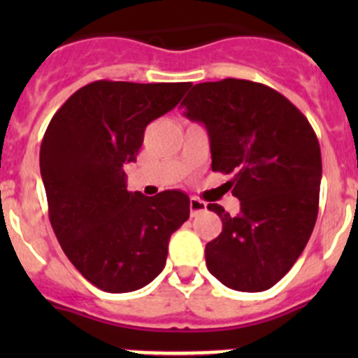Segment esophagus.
Instances as JSON below:
<instances>
[{"label":"esophagus","instance_id":"1","mask_svg":"<svg viewBox=\"0 0 358 358\" xmlns=\"http://www.w3.org/2000/svg\"><path fill=\"white\" fill-rule=\"evenodd\" d=\"M202 211H206V202L199 201V199H189V215L197 217Z\"/></svg>","mask_w":358,"mask_h":358}]
</instances>
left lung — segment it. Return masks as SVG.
<instances>
[{"label": "left lung", "instance_id": "obj_1", "mask_svg": "<svg viewBox=\"0 0 358 358\" xmlns=\"http://www.w3.org/2000/svg\"><path fill=\"white\" fill-rule=\"evenodd\" d=\"M181 107L206 125L211 170L233 173L240 201L236 217L208 204L222 218V233L206 243L208 271L240 292L271 289L314 231L322 173L317 136L301 110L260 82H202Z\"/></svg>", "mask_w": 358, "mask_h": 358}]
</instances>
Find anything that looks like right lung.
Returning a JSON list of instances; mask_svg holds the SVG:
<instances>
[{
    "label": "right lung",
    "instance_id": "1",
    "mask_svg": "<svg viewBox=\"0 0 358 358\" xmlns=\"http://www.w3.org/2000/svg\"><path fill=\"white\" fill-rule=\"evenodd\" d=\"M189 85L91 82L44 132L39 163L50 222L69 262L106 292L148 285L166 264L172 233L188 220V195L127 192L123 164L136 161L148 123L172 110Z\"/></svg>",
    "mask_w": 358,
    "mask_h": 358
}]
</instances>
